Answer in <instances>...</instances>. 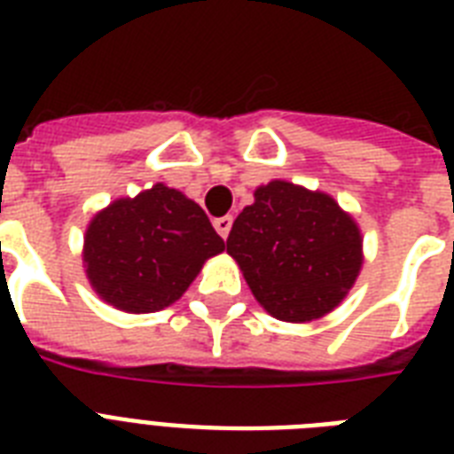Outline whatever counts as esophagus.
I'll use <instances>...</instances> for the list:
<instances>
[{"mask_svg":"<svg viewBox=\"0 0 454 454\" xmlns=\"http://www.w3.org/2000/svg\"><path fill=\"white\" fill-rule=\"evenodd\" d=\"M231 226H233V216H219V219H214V228H216V233L226 240L228 233H231Z\"/></svg>","mask_w":454,"mask_h":454,"instance_id":"esophagus-1","label":"esophagus"}]
</instances>
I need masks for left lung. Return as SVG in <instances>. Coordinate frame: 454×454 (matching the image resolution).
Masks as SVG:
<instances>
[{
    "label": "left lung",
    "instance_id": "obj_1",
    "mask_svg": "<svg viewBox=\"0 0 454 454\" xmlns=\"http://www.w3.org/2000/svg\"><path fill=\"white\" fill-rule=\"evenodd\" d=\"M249 290L270 316L306 323L330 313L356 283L360 233L325 192L287 181L256 188L226 240Z\"/></svg>",
    "mask_w": 454,
    "mask_h": 454
}]
</instances>
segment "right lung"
Wrapping results in <instances>:
<instances>
[{
    "instance_id": "add662e5",
    "label": "right lung",
    "mask_w": 454,
    "mask_h": 454,
    "mask_svg": "<svg viewBox=\"0 0 454 454\" xmlns=\"http://www.w3.org/2000/svg\"><path fill=\"white\" fill-rule=\"evenodd\" d=\"M223 247L202 207L157 184L138 198L117 200L91 221L84 262L106 301L153 313L176 301Z\"/></svg>"
}]
</instances>
